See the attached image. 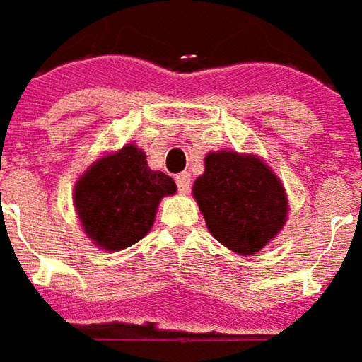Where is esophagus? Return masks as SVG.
I'll return each mask as SVG.
<instances>
[{
  "instance_id": "obj_1",
  "label": "esophagus",
  "mask_w": 362,
  "mask_h": 362,
  "mask_svg": "<svg viewBox=\"0 0 362 362\" xmlns=\"http://www.w3.org/2000/svg\"><path fill=\"white\" fill-rule=\"evenodd\" d=\"M175 183H177V189H179V193H189L191 191V175L189 173H179V175L175 177Z\"/></svg>"
}]
</instances>
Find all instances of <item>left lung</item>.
I'll list each match as a JSON object with an SVG mask.
<instances>
[{
	"label": "left lung",
	"instance_id": "1",
	"mask_svg": "<svg viewBox=\"0 0 362 362\" xmlns=\"http://www.w3.org/2000/svg\"><path fill=\"white\" fill-rule=\"evenodd\" d=\"M193 197L206 228L236 254L260 252L288 221V197L278 175L256 156L209 151Z\"/></svg>",
	"mask_w": 362,
	"mask_h": 362
}]
</instances>
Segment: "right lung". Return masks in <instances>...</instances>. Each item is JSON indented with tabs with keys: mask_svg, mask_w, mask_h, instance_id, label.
I'll return each instance as SVG.
<instances>
[{
	"mask_svg": "<svg viewBox=\"0 0 362 362\" xmlns=\"http://www.w3.org/2000/svg\"><path fill=\"white\" fill-rule=\"evenodd\" d=\"M175 191V181L149 169L146 153L128 144L94 161L78 177L72 199L86 236L118 252L151 230L159 201Z\"/></svg>",
	"mask_w": 362,
	"mask_h": 362,
	"instance_id": "obj_1",
	"label": "right lung"
}]
</instances>
